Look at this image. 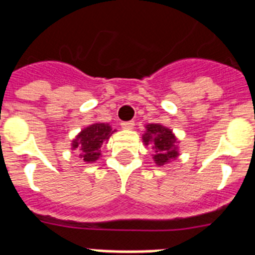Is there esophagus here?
<instances>
[{
    "label": "esophagus",
    "mask_w": 255,
    "mask_h": 255,
    "mask_svg": "<svg viewBox=\"0 0 255 255\" xmlns=\"http://www.w3.org/2000/svg\"><path fill=\"white\" fill-rule=\"evenodd\" d=\"M134 121H126V123H121V128L125 130H131L134 129Z\"/></svg>",
    "instance_id": "1"
}]
</instances>
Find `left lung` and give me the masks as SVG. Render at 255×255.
Wrapping results in <instances>:
<instances>
[{
    "mask_svg": "<svg viewBox=\"0 0 255 255\" xmlns=\"http://www.w3.org/2000/svg\"><path fill=\"white\" fill-rule=\"evenodd\" d=\"M143 141L145 145H152L154 149L153 159L158 166H163L171 159L176 158L177 152L176 138L168 128L159 124H149L147 125V131L143 134Z\"/></svg>",
    "mask_w": 255,
    "mask_h": 255,
    "instance_id": "8db88e82",
    "label": "left lung"
}]
</instances>
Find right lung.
Listing matches in <instances>:
<instances>
[{
    "label": "right lung",
    "instance_id": "obj_1",
    "mask_svg": "<svg viewBox=\"0 0 255 255\" xmlns=\"http://www.w3.org/2000/svg\"><path fill=\"white\" fill-rule=\"evenodd\" d=\"M115 131L108 124H93L79 132L71 145L73 149L80 150V157L85 162H94L100 158L103 141L108 140Z\"/></svg>",
    "mask_w": 255,
    "mask_h": 255
}]
</instances>
